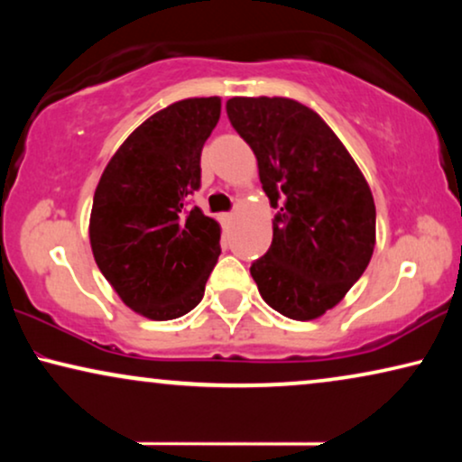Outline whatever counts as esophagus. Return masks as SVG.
Here are the masks:
<instances>
[{"label": "esophagus", "mask_w": 462, "mask_h": 462, "mask_svg": "<svg viewBox=\"0 0 462 462\" xmlns=\"http://www.w3.org/2000/svg\"><path fill=\"white\" fill-rule=\"evenodd\" d=\"M220 223H223L226 229H229V225L233 223V214H220Z\"/></svg>", "instance_id": "1"}]
</instances>
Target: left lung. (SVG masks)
I'll return each mask as SVG.
<instances>
[{"label":"left lung","instance_id":"obj_1","mask_svg":"<svg viewBox=\"0 0 462 462\" xmlns=\"http://www.w3.org/2000/svg\"><path fill=\"white\" fill-rule=\"evenodd\" d=\"M226 116L280 210L271 248L250 267L258 292L290 319H318L345 299L374 252L368 180L330 125L299 100L233 97Z\"/></svg>","mask_w":462,"mask_h":462}]
</instances>
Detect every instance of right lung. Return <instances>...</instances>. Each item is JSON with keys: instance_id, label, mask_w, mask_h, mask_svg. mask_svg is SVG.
I'll return each instance as SVG.
<instances>
[{"instance_id": "obj_1", "label": "right lung", "mask_w": 462, "mask_h": 462, "mask_svg": "<svg viewBox=\"0 0 462 462\" xmlns=\"http://www.w3.org/2000/svg\"><path fill=\"white\" fill-rule=\"evenodd\" d=\"M218 117V97L153 113L116 151L94 191V261L124 305L147 319H176L198 307L218 261L220 225L199 208L185 210Z\"/></svg>"}]
</instances>
